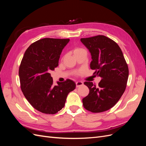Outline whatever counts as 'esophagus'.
Here are the masks:
<instances>
[{
    "instance_id": "obj_1",
    "label": "esophagus",
    "mask_w": 146,
    "mask_h": 146,
    "mask_svg": "<svg viewBox=\"0 0 146 146\" xmlns=\"http://www.w3.org/2000/svg\"><path fill=\"white\" fill-rule=\"evenodd\" d=\"M83 85V83L82 82H80V81H78V82H76V87L78 88L79 86H80L82 85Z\"/></svg>"
}]
</instances>
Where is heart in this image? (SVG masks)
<instances>
[{"label": "heart", "mask_w": 146, "mask_h": 146, "mask_svg": "<svg viewBox=\"0 0 146 146\" xmlns=\"http://www.w3.org/2000/svg\"><path fill=\"white\" fill-rule=\"evenodd\" d=\"M81 52H86V50L85 49H83V48H75L74 50V55L78 54V53H81Z\"/></svg>", "instance_id": "heart-1"}]
</instances>
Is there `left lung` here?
I'll use <instances>...</instances> for the list:
<instances>
[{"instance_id":"obj_1","label":"left lung","mask_w":146,"mask_h":146,"mask_svg":"<svg viewBox=\"0 0 146 146\" xmlns=\"http://www.w3.org/2000/svg\"><path fill=\"white\" fill-rule=\"evenodd\" d=\"M89 50L91 69L102 78L98 86L92 82L84 83L90 90L82 99L83 107L92 113H101L111 108L124 92L129 77V68L117 44L110 38L98 36L81 38Z\"/></svg>"}]
</instances>
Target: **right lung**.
I'll return each mask as SVG.
<instances>
[{
  "mask_svg": "<svg viewBox=\"0 0 146 146\" xmlns=\"http://www.w3.org/2000/svg\"><path fill=\"white\" fill-rule=\"evenodd\" d=\"M69 39L43 38L32 44L19 69L21 88L31 105L38 111L54 114L64 107L66 98L76 84L67 79L53 85L49 73L58 66L59 58Z\"/></svg>",
  "mask_w": 146,
  "mask_h": 146,
  "instance_id": "add662e5",
  "label": "right lung"
}]
</instances>
